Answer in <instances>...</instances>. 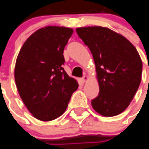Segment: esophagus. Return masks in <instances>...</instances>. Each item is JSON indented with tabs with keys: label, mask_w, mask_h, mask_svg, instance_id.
Here are the masks:
<instances>
[{
	"label": "esophagus",
	"mask_w": 149,
	"mask_h": 149,
	"mask_svg": "<svg viewBox=\"0 0 149 149\" xmlns=\"http://www.w3.org/2000/svg\"><path fill=\"white\" fill-rule=\"evenodd\" d=\"M87 79H88V77H87V76H86V75H84V77H82L81 80L83 82H84V83H85V82H86V80H87Z\"/></svg>",
	"instance_id": "obj_1"
}]
</instances>
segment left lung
<instances>
[{
	"label": "left lung",
	"instance_id": "obj_1",
	"mask_svg": "<svg viewBox=\"0 0 149 149\" xmlns=\"http://www.w3.org/2000/svg\"><path fill=\"white\" fill-rule=\"evenodd\" d=\"M76 31L91 50L96 65L100 91L91 101L93 109L105 117L122 113L141 83L142 62L139 52L127 38L107 28Z\"/></svg>",
	"mask_w": 149,
	"mask_h": 149
}]
</instances>
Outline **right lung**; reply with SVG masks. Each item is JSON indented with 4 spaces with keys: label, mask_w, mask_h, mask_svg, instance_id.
Returning <instances> with one entry per match:
<instances>
[{
    "label": "right lung",
    "mask_w": 149,
    "mask_h": 149,
    "mask_svg": "<svg viewBox=\"0 0 149 149\" xmlns=\"http://www.w3.org/2000/svg\"><path fill=\"white\" fill-rule=\"evenodd\" d=\"M73 30L48 26L34 32L17 56L15 79L24 104L36 118L49 121L67 108L77 80L68 76L63 65L64 48Z\"/></svg>",
    "instance_id": "add662e5"
}]
</instances>
